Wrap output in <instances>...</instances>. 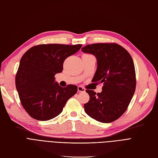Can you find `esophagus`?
<instances>
[{
    "instance_id": "34e87169",
    "label": "esophagus",
    "mask_w": 158,
    "mask_h": 158,
    "mask_svg": "<svg viewBox=\"0 0 158 158\" xmlns=\"http://www.w3.org/2000/svg\"><path fill=\"white\" fill-rule=\"evenodd\" d=\"M77 90H78V92H79V93L85 92V89L83 87V86H77Z\"/></svg>"
}]
</instances>
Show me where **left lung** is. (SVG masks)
<instances>
[{
  "label": "left lung",
  "mask_w": 158,
  "mask_h": 158,
  "mask_svg": "<svg viewBox=\"0 0 158 158\" xmlns=\"http://www.w3.org/2000/svg\"><path fill=\"white\" fill-rule=\"evenodd\" d=\"M81 50L96 57L97 69L93 81L104 85L100 93L86 90L90 99L84 104L85 111L101 123H111L124 114L135 93L133 58L127 50L115 43L88 44Z\"/></svg>",
  "instance_id": "1"
}]
</instances>
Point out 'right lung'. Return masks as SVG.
<instances>
[{
  "instance_id": "obj_1",
  "label": "right lung",
  "mask_w": 158,
  "mask_h": 158,
  "mask_svg": "<svg viewBox=\"0 0 158 158\" xmlns=\"http://www.w3.org/2000/svg\"><path fill=\"white\" fill-rule=\"evenodd\" d=\"M81 44H40L29 48L20 60L16 86L25 110L31 118L48 121L62 112L77 92L73 85L63 88L54 76L63 70L64 60L79 51Z\"/></svg>"
}]
</instances>
